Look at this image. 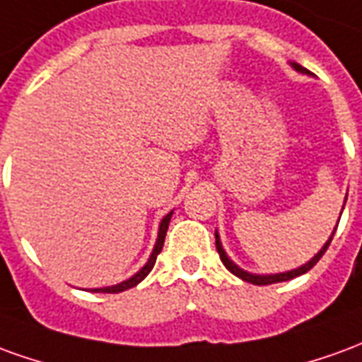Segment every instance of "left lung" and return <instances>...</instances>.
<instances>
[{
	"label": "left lung",
	"instance_id": "obj_1",
	"mask_svg": "<svg viewBox=\"0 0 362 362\" xmlns=\"http://www.w3.org/2000/svg\"><path fill=\"white\" fill-rule=\"evenodd\" d=\"M292 68L296 71H300V74H310L306 68H302L300 64H294L292 62ZM335 230H337V226H335ZM335 234V232H333ZM333 234L329 235V240L324 243V247L322 250L317 251L316 255L314 257L310 259L308 263H304L302 267L298 269H292V271H286V273H275V275H253V273H247V271H243V269H240L238 265H235L234 261L232 259L228 257L226 255V251H224V247H222V243H220V235H218V232L214 235H216V250H218V255H220V259H222V263L226 265V269L230 271V273H234L235 276H240L242 281H245V283H251V284H273V283H283V281H291V279H294V276H298V275H304V273H308L310 269L314 267L316 265L317 261L322 259V255L325 253V250L329 247V243H332L333 240Z\"/></svg>",
	"mask_w": 362,
	"mask_h": 362
}]
</instances>
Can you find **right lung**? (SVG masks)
I'll list each match as a JSON object with an SVG mask.
<instances>
[{"label": "right lung", "instance_id": "1", "mask_svg": "<svg viewBox=\"0 0 362 362\" xmlns=\"http://www.w3.org/2000/svg\"><path fill=\"white\" fill-rule=\"evenodd\" d=\"M171 214H173V212L165 214V216H163V220L160 222L158 240H156V245H153L152 255H150V259H148V263H146L144 267L140 269L136 275L130 276L128 281H122V283H119V284H112V286H103V288H93V292H109V294H115V292L128 291V288H132V286H136L138 283H142L146 276H148V273H150V271L153 269V265H156V259H158L161 247H163V242H165V234H168V226H169V220H171Z\"/></svg>", "mask_w": 362, "mask_h": 362}]
</instances>
